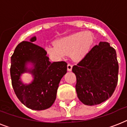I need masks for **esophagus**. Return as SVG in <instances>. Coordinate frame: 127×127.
<instances>
[{
  "mask_svg": "<svg viewBox=\"0 0 127 127\" xmlns=\"http://www.w3.org/2000/svg\"><path fill=\"white\" fill-rule=\"evenodd\" d=\"M72 68V65L71 64H67V69L68 71H71Z\"/></svg>",
  "mask_w": 127,
  "mask_h": 127,
  "instance_id": "esophagus-1",
  "label": "esophagus"
}]
</instances>
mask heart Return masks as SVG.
Instances as JSON below:
<instances>
[{"instance_id":"b5f03b06","label":"heart","mask_w":127,"mask_h":127,"mask_svg":"<svg viewBox=\"0 0 127 127\" xmlns=\"http://www.w3.org/2000/svg\"><path fill=\"white\" fill-rule=\"evenodd\" d=\"M94 36L90 32H78L59 39L55 45H48L46 51L50 57L55 60L62 59L70 55L75 61H80L92 47Z\"/></svg>"}]
</instances>
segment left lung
Segmentation results:
<instances>
[{"label": "left lung", "mask_w": 127, "mask_h": 127, "mask_svg": "<svg viewBox=\"0 0 127 127\" xmlns=\"http://www.w3.org/2000/svg\"><path fill=\"white\" fill-rule=\"evenodd\" d=\"M72 72L76 76V91L80 101L95 105L108 99L118 82L119 64L114 48L99 42L76 64Z\"/></svg>", "instance_id": "1"}]
</instances>
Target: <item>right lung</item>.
Listing matches in <instances>:
<instances>
[{
	"mask_svg": "<svg viewBox=\"0 0 127 127\" xmlns=\"http://www.w3.org/2000/svg\"><path fill=\"white\" fill-rule=\"evenodd\" d=\"M30 41L19 43L11 57L10 76L12 85L18 99L27 107L33 110H44L53 104L57 97L61 80L67 72V63L64 61L51 63L43 48ZM30 62L33 67L28 69ZM30 72L34 80L24 85L21 81L23 73Z\"/></svg>",
	"mask_w": 127,
	"mask_h": 127,
	"instance_id": "obj_1",
	"label": "right lung"
}]
</instances>
